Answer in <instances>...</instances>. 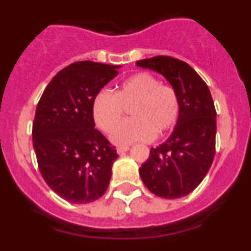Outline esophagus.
<instances>
[{"label":"esophagus","instance_id":"obj_1","mask_svg":"<svg viewBox=\"0 0 251 251\" xmlns=\"http://www.w3.org/2000/svg\"><path fill=\"white\" fill-rule=\"evenodd\" d=\"M128 149H130V147L128 146H120V147H118L116 151H118L119 154H123V153H125V151H127Z\"/></svg>","mask_w":251,"mask_h":251}]
</instances>
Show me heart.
<instances>
[{"instance_id":"1","label":"heart","mask_w":251,"mask_h":251,"mask_svg":"<svg viewBox=\"0 0 251 251\" xmlns=\"http://www.w3.org/2000/svg\"><path fill=\"white\" fill-rule=\"evenodd\" d=\"M125 106L131 107L133 119L119 124ZM179 113L181 102L177 91L147 72L125 78L115 93L100 91L92 102L93 119L100 130L110 132L119 124L110 136L116 144L153 140L155 132L163 135L176 125Z\"/></svg>"}]
</instances>
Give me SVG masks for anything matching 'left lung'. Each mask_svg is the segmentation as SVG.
<instances>
[{"mask_svg": "<svg viewBox=\"0 0 251 251\" xmlns=\"http://www.w3.org/2000/svg\"><path fill=\"white\" fill-rule=\"evenodd\" d=\"M136 65L163 75L181 102L173 135L151 149L148 160L140 168L141 178L155 196L181 198L201 184L214 160L216 110L211 93L198 73L176 58L156 55Z\"/></svg>", "mask_w": 251, "mask_h": 251, "instance_id": "obj_1", "label": "left lung"}]
</instances>
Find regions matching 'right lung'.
<instances>
[{"mask_svg": "<svg viewBox=\"0 0 251 251\" xmlns=\"http://www.w3.org/2000/svg\"><path fill=\"white\" fill-rule=\"evenodd\" d=\"M119 65L76 62L60 70L42 93L32 124L40 173L69 203L86 204L107 191L115 147L95 128V96L118 75Z\"/></svg>", "mask_w": 251, "mask_h": 251, "instance_id": "obj_1", "label": "right lung"}]
</instances>
